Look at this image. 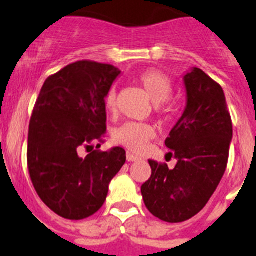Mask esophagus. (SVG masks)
<instances>
[{
  "label": "esophagus",
  "mask_w": 256,
  "mask_h": 256,
  "mask_svg": "<svg viewBox=\"0 0 256 256\" xmlns=\"http://www.w3.org/2000/svg\"><path fill=\"white\" fill-rule=\"evenodd\" d=\"M126 160H128V162H138V160H141V158L128 151V152H126Z\"/></svg>",
  "instance_id": "34e87169"
}]
</instances>
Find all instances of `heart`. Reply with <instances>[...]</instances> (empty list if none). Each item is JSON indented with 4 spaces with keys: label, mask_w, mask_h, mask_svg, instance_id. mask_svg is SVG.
Returning a JSON list of instances; mask_svg holds the SVG:
<instances>
[{
    "label": "heart",
    "mask_w": 256,
    "mask_h": 256,
    "mask_svg": "<svg viewBox=\"0 0 256 256\" xmlns=\"http://www.w3.org/2000/svg\"><path fill=\"white\" fill-rule=\"evenodd\" d=\"M138 83L151 100L155 102L156 114L162 118L170 116L173 108L169 104V97L173 94L174 91V84L170 76L162 73V70L148 69L140 74ZM105 106L110 112H115L116 108L115 88H110L106 94ZM154 136H155V130L150 124L126 122L115 130L114 140L130 150L141 152L146 148L150 140L154 138Z\"/></svg>",
    "instance_id": "1"
}]
</instances>
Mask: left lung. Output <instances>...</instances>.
I'll return each mask as SVG.
<instances>
[{
    "label": "left lung",
    "instance_id": "obj_1",
    "mask_svg": "<svg viewBox=\"0 0 256 256\" xmlns=\"http://www.w3.org/2000/svg\"><path fill=\"white\" fill-rule=\"evenodd\" d=\"M186 110L165 140L174 169L148 160L150 180L142 184L144 205L156 218L180 223L204 209L227 168L232 119L223 88L198 68L184 76Z\"/></svg>",
    "mask_w": 256,
    "mask_h": 256
}]
</instances>
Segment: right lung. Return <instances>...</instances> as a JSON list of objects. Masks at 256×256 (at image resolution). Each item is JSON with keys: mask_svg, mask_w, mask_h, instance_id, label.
I'll list each match as a JSON object with an SVG mask.
<instances>
[{"mask_svg": "<svg viewBox=\"0 0 256 256\" xmlns=\"http://www.w3.org/2000/svg\"><path fill=\"white\" fill-rule=\"evenodd\" d=\"M120 70L80 60L46 79L33 108L26 162L38 196L58 216L80 220L106 200L126 150L92 151L106 132L105 97ZM83 148L90 151L80 156Z\"/></svg>", "mask_w": 256, "mask_h": 256, "instance_id": "1", "label": "right lung"}]
</instances>
